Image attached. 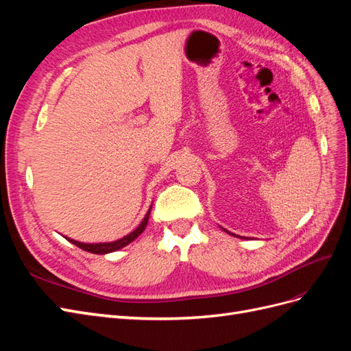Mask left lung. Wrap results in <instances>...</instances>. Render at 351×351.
<instances>
[{"mask_svg": "<svg viewBox=\"0 0 351 351\" xmlns=\"http://www.w3.org/2000/svg\"><path fill=\"white\" fill-rule=\"evenodd\" d=\"M226 232H228V231L226 230ZM228 234H231V236H236V234H232V232H228ZM236 237H240V236H236ZM240 239H243V237H240Z\"/></svg>", "mask_w": 351, "mask_h": 351, "instance_id": "1", "label": "left lung"}]
</instances>
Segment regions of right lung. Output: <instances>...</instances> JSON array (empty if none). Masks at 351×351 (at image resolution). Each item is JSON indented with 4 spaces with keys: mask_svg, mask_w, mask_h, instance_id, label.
Segmentation results:
<instances>
[{
    "mask_svg": "<svg viewBox=\"0 0 351 351\" xmlns=\"http://www.w3.org/2000/svg\"><path fill=\"white\" fill-rule=\"evenodd\" d=\"M152 208V206H151ZM151 208L149 210L146 212V215L143 218V221L139 224V227H137L136 230H133L130 234L124 236L123 239L120 240H115V241H110V243H80V241H76L73 239H69L66 237L70 243H73L74 246H77L80 249H83L84 252H89V253H95V254H107V253H111V252H115L119 249H123L124 246H127V244H130L134 239L139 237L143 230L146 228L147 226V219H149V215H151Z\"/></svg>",
    "mask_w": 351,
    "mask_h": 351,
    "instance_id": "add662e5",
    "label": "right lung"
}]
</instances>
